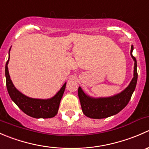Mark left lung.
<instances>
[{
    "instance_id": "8db88e82",
    "label": "left lung",
    "mask_w": 149,
    "mask_h": 149,
    "mask_svg": "<svg viewBox=\"0 0 149 149\" xmlns=\"http://www.w3.org/2000/svg\"><path fill=\"white\" fill-rule=\"evenodd\" d=\"M133 46L131 45L130 55L134 61L133 78L123 91L115 95L107 97H92L88 96L80 86L78 94L83 113L92 119H103L119 113L130 101L137 84V61L133 55Z\"/></svg>"
}]
</instances>
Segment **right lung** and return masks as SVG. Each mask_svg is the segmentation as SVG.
Segmentation results:
<instances>
[{"instance_id": "1", "label": "right lung", "mask_w": 149, "mask_h": 149, "mask_svg": "<svg viewBox=\"0 0 149 149\" xmlns=\"http://www.w3.org/2000/svg\"><path fill=\"white\" fill-rule=\"evenodd\" d=\"M10 48L8 51L9 54ZM10 56V55H9ZM9 57L6 63L5 75L6 79V87L10 99L25 114L34 118H51L58 114L60 102L65 91L66 82L61 89L49 99L31 98L22 94L13 85L10 78L8 64Z\"/></svg>"}]
</instances>
